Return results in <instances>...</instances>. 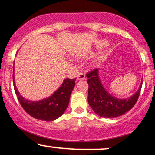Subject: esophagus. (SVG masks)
<instances>
[{
  "label": "esophagus",
  "instance_id": "1",
  "mask_svg": "<svg viewBox=\"0 0 155 155\" xmlns=\"http://www.w3.org/2000/svg\"><path fill=\"white\" fill-rule=\"evenodd\" d=\"M85 79V75L83 73H80L78 74L77 76V80H83V79Z\"/></svg>",
  "mask_w": 155,
  "mask_h": 155
}]
</instances>
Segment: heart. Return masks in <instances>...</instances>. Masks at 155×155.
<instances>
[{
	"label": "heart",
	"instance_id": "1",
	"mask_svg": "<svg viewBox=\"0 0 155 155\" xmlns=\"http://www.w3.org/2000/svg\"><path fill=\"white\" fill-rule=\"evenodd\" d=\"M105 45V41H100L98 44V46L99 47H101V46H103V45Z\"/></svg>",
	"mask_w": 155,
	"mask_h": 155
}]
</instances>
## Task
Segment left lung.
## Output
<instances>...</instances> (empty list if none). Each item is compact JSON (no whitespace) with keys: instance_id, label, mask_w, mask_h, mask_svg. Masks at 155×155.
<instances>
[{"instance_id":"1","label":"left lung","mask_w":155,"mask_h":155,"mask_svg":"<svg viewBox=\"0 0 155 155\" xmlns=\"http://www.w3.org/2000/svg\"><path fill=\"white\" fill-rule=\"evenodd\" d=\"M88 83L87 101L91 108L97 114L105 118H114L124 114L134 107L139 98L140 87L139 90L128 99H119L109 94L99 80L98 70L97 68L89 71L86 74Z\"/></svg>"}]
</instances>
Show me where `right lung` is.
Here are the masks:
<instances>
[{
	"label": "right lung",
	"instance_id": "right-lung-1",
	"mask_svg": "<svg viewBox=\"0 0 155 155\" xmlns=\"http://www.w3.org/2000/svg\"><path fill=\"white\" fill-rule=\"evenodd\" d=\"M75 80L76 79H64L61 87L51 97L38 102L24 99L15 84L14 88L21 105L28 114L42 121H53L61 117L68 107L71 92L75 86ZM13 83L15 84L14 75Z\"/></svg>",
	"mask_w": 155,
	"mask_h": 155
}]
</instances>
